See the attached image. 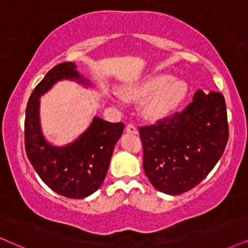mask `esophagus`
<instances>
[{
	"label": "esophagus",
	"mask_w": 248,
	"mask_h": 248,
	"mask_svg": "<svg viewBox=\"0 0 248 248\" xmlns=\"http://www.w3.org/2000/svg\"><path fill=\"white\" fill-rule=\"evenodd\" d=\"M126 131H127V133H129V134H137V133H139V131H137V129H136V127H135L134 124H127Z\"/></svg>",
	"instance_id": "esophagus-1"
}]
</instances>
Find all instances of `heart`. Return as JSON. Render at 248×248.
Returning <instances> with one entry per match:
<instances>
[{"label": "heart", "mask_w": 248, "mask_h": 248, "mask_svg": "<svg viewBox=\"0 0 248 248\" xmlns=\"http://www.w3.org/2000/svg\"><path fill=\"white\" fill-rule=\"evenodd\" d=\"M186 92L183 80L175 79L168 73H155L126 84L120 93L129 102L143 99L140 104V115L145 120L156 121L171 113L186 96Z\"/></svg>", "instance_id": "b5f03b06"}]
</instances>
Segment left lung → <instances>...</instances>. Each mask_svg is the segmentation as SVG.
<instances>
[{"label":"left lung","instance_id":"obj_1","mask_svg":"<svg viewBox=\"0 0 248 248\" xmlns=\"http://www.w3.org/2000/svg\"><path fill=\"white\" fill-rule=\"evenodd\" d=\"M140 136L143 168L152 186L171 196L186 192L211 173L227 146L224 97L197 90L186 109L140 128Z\"/></svg>","mask_w":248,"mask_h":248}]
</instances>
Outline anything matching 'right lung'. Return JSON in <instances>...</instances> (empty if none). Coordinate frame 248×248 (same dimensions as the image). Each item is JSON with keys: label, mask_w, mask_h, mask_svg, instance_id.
I'll use <instances>...</instances> for the list:
<instances>
[{"label": "right lung", "mask_w": 248, "mask_h": 248, "mask_svg": "<svg viewBox=\"0 0 248 248\" xmlns=\"http://www.w3.org/2000/svg\"><path fill=\"white\" fill-rule=\"evenodd\" d=\"M62 80L92 87L74 62H65L51 68L28 99L25 149L33 168L50 189L67 198L81 199L96 192L104 182L124 124L105 121L95 115L89 127L73 142L62 146L50 143L41 128L40 98Z\"/></svg>", "instance_id": "add662e5"}]
</instances>
